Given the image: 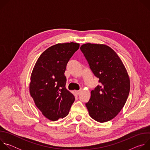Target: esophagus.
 Listing matches in <instances>:
<instances>
[{"label":"esophagus","instance_id":"obj_1","mask_svg":"<svg viewBox=\"0 0 150 150\" xmlns=\"http://www.w3.org/2000/svg\"><path fill=\"white\" fill-rule=\"evenodd\" d=\"M81 90H77V91H75V93L77 94V95H78V94H79L80 93H81Z\"/></svg>","mask_w":150,"mask_h":150}]
</instances>
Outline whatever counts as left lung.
Listing matches in <instances>:
<instances>
[{
	"label": "left lung",
	"mask_w": 150,
	"mask_h": 150,
	"mask_svg": "<svg viewBox=\"0 0 150 150\" xmlns=\"http://www.w3.org/2000/svg\"><path fill=\"white\" fill-rule=\"evenodd\" d=\"M100 85L91 91L85 104L94 120L103 123L115 117L123 109L130 91V79L117 53L103 44L86 43L80 47Z\"/></svg>",
	"instance_id": "8db88e82"
}]
</instances>
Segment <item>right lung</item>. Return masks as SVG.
Returning <instances> with one entry per match:
<instances>
[{
  "label": "right lung",
  "instance_id": "add662e5",
  "mask_svg": "<svg viewBox=\"0 0 150 150\" xmlns=\"http://www.w3.org/2000/svg\"><path fill=\"white\" fill-rule=\"evenodd\" d=\"M79 47V43L73 42L53 45L40 56L33 69L30 95L37 108L50 120L66 117L74 102V96L65 87V72Z\"/></svg>",
  "mask_w": 150,
  "mask_h": 150
}]
</instances>
